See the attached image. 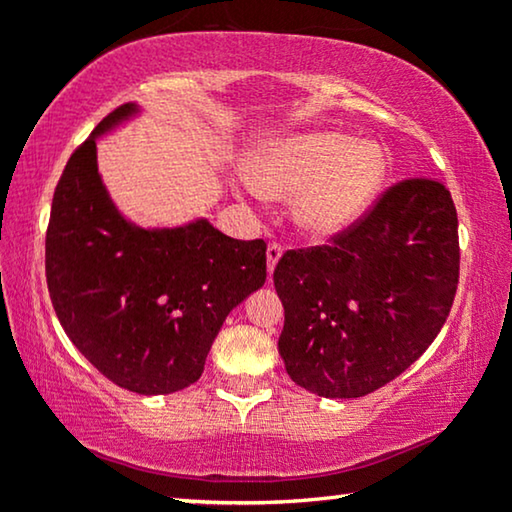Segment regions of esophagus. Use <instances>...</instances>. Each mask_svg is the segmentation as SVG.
<instances>
[{
    "instance_id": "esophagus-1",
    "label": "esophagus",
    "mask_w": 512,
    "mask_h": 512,
    "mask_svg": "<svg viewBox=\"0 0 512 512\" xmlns=\"http://www.w3.org/2000/svg\"><path fill=\"white\" fill-rule=\"evenodd\" d=\"M282 257V246L280 244H268L266 248V268H268V275H273L277 262H280Z\"/></svg>"
}]
</instances>
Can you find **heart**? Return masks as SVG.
Listing matches in <instances>:
<instances>
[{
    "mask_svg": "<svg viewBox=\"0 0 512 512\" xmlns=\"http://www.w3.org/2000/svg\"><path fill=\"white\" fill-rule=\"evenodd\" d=\"M388 171L381 146L343 133H300L264 142L250 155L259 194L291 198L298 228L314 237L348 230L375 201Z\"/></svg>",
    "mask_w": 512,
    "mask_h": 512,
    "instance_id": "b5f03b06",
    "label": "heart"
}]
</instances>
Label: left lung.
Here are the masks:
<instances>
[{"mask_svg":"<svg viewBox=\"0 0 512 512\" xmlns=\"http://www.w3.org/2000/svg\"><path fill=\"white\" fill-rule=\"evenodd\" d=\"M458 219L438 180L411 178L327 246L287 250L277 350L289 377L332 400L363 397L422 357L458 284Z\"/></svg>","mask_w":512,"mask_h":512,"instance_id":"obj_1","label":"left lung"}]
</instances>
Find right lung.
<instances>
[{"label": "right lung", "instance_id": "1", "mask_svg": "<svg viewBox=\"0 0 512 512\" xmlns=\"http://www.w3.org/2000/svg\"><path fill=\"white\" fill-rule=\"evenodd\" d=\"M124 103L65 164L45 244L51 305L103 377L140 395L183 391L203 375L225 316L266 282V241L207 219L140 228L121 216L97 167V140L137 115Z\"/></svg>", "mask_w": 512, "mask_h": 512}]
</instances>
